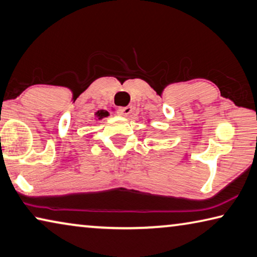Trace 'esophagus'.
<instances>
[{"label":"esophagus","instance_id":"obj_1","mask_svg":"<svg viewBox=\"0 0 257 257\" xmlns=\"http://www.w3.org/2000/svg\"><path fill=\"white\" fill-rule=\"evenodd\" d=\"M133 111V107L132 106H124V107H120L117 109V113L120 114V115L127 117L130 113Z\"/></svg>","mask_w":257,"mask_h":257}]
</instances>
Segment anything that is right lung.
Instances as JSON below:
<instances>
[{
  "label": "right lung",
  "mask_w": 257,
  "mask_h": 257,
  "mask_svg": "<svg viewBox=\"0 0 257 257\" xmlns=\"http://www.w3.org/2000/svg\"><path fill=\"white\" fill-rule=\"evenodd\" d=\"M97 115H98L99 119H101V117L107 116L108 115V112H106V111H98V112H97Z\"/></svg>",
  "instance_id": "add662e5"
}]
</instances>
